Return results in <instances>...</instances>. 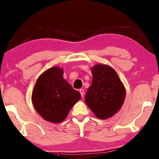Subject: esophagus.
<instances>
[{
	"label": "esophagus",
	"mask_w": 159,
	"mask_h": 159,
	"mask_svg": "<svg viewBox=\"0 0 159 159\" xmlns=\"http://www.w3.org/2000/svg\"><path fill=\"white\" fill-rule=\"evenodd\" d=\"M79 91L80 92V93H81V96H82V97L84 96V89H80Z\"/></svg>",
	"instance_id": "34e87169"
}]
</instances>
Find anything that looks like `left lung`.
Returning <instances> with one entry per match:
<instances>
[{
	"mask_svg": "<svg viewBox=\"0 0 159 159\" xmlns=\"http://www.w3.org/2000/svg\"><path fill=\"white\" fill-rule=\"evenodd\" d=\"M91 73L92 83L86 93V104L97 117L110 118L121 109L126 89L112 67L98 64L91 68Z\"/></svg>",
	"mask_w": 159,
	"mask_h": 159,
	"instance_id": "obj_1",
	"label": "left lung"
}]
</instances>
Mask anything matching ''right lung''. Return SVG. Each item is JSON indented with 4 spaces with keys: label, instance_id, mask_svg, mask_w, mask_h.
Masks as SVG:
<instances>
[{
    "label": "right lung",
    "instance_id": "add662e5",
    "mask_svg": "<svg viewBox=\"0 0 159 159\" xmlns=\"http://www.w3.org/2000/svg\"><path fill=\"white\" fill-rule=\"evenodd\" d=\"M80 98V93L64 79L63 70L58 66L52 67L38 77L31 97L39 115L54 124L62 122Z\"/></svg>",
    "mask_w": 159,
    "mask_h": 159
}]
</instances>
